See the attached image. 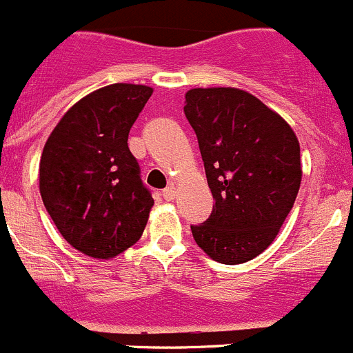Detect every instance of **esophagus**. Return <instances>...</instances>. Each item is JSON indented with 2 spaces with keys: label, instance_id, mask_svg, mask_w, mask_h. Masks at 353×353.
<instances>
[{
  "label": "esophagus",
  "instance_id": "1",
  "mask_svg": "<svg viewBox=\"0 0 353 353\" xmlns=\"http://www.w3.org/2000/svg\"><path fill=\"white\" fill-rule=\"evenodd\" d=\"M162 196H163V200H165V201H172L174 198L177 196V191H176V188H174V186H169V188H165V190L162 191Z\"/></svg>",
  "mask_w": 353,
  "mask_h": 353
}]
</instances>
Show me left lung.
I'll return each mask as SVG.
<instances>
[{
    "instance_id": "1",
    "label": "left lung",
    "mask_w": 353,
    "mask_h": 353,
    "mask_svg": "<svg viewBox=\"0 0 353 353\" xmlns=\"http://www.w3.org/2000/svg\"><path fill=\"white\" fill-rule=\"evenodd\" d=\"M184 115L196 134L215 205L191 225L215 262H248L278 236L302 181L300 145L276 112L234 88L190 90Z\"/></svg>"
}]
</instances>
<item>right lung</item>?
<instances>
[{"instance_id": "1", "label": "right lung", "mask_w": 353, "mask_h": 353, "mask_svg": "<svg viewBox=\"0 0 353 353\" xmlns=\"http://www.w3.org/2000/svg\"><path fill=\"white\" fill-rule=\"evenodd\" d=\"M153 90L112 84L61 117L44 145L39 191L60 234L94 259H112L141 238L153 207L129 131Z\"/></svg>"}]
</instances>
